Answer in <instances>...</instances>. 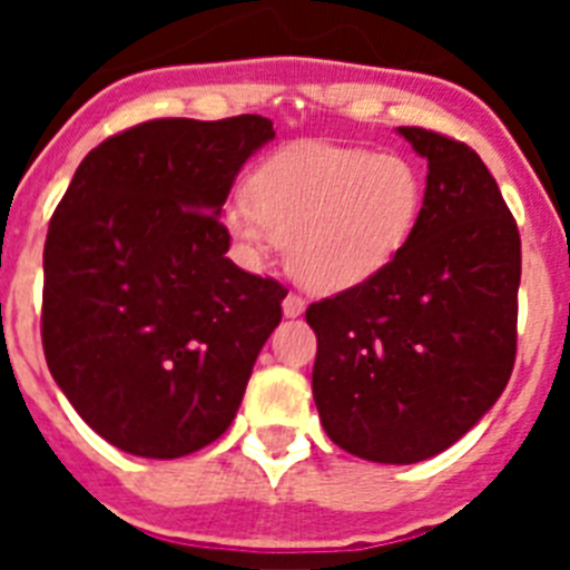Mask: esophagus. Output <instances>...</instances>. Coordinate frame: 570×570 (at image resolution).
Masks as SVG:
<instances>
[{
    "label": "esophagus",
    "instance_id": "esophagus-1",
    "mask_svg": "<svg viewBox=\"0 0 570 570\" xmlns=\"http://www.w3.org/2000/svg\"><path fill=\"white\" fill-rule=\"evenodd\" d=\"M282 311H285V316H299L305 311V299L299 294H288L282 302Z\"/></svg>",
    "mask_w": 570,
    "mask_h": 570
}]
</instances>
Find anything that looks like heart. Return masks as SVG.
Here are the masks:
<instances>
[{
    "mask_svg": "<svg viewBox=\"0 0 570 570\" xmlns=\"http://www.w3.org/2000/svg\"><path fill=\"white\" fill-rule=\"evenodd\" d=\"M425 208V176L402 154L296 145L250 176L225 225L250 254L288 242V268L311 291H345L405 250Z\"/></svg>",
    "mask_w": 570,
    "mask_h": 570,
    "instance_id": "1",
    "label": "heart"
}]
</instances>
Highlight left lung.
<instances>
[{"label": "left lung", "instance_id": "obj_1", "mask_svg": "<svg viewBox=\"0 0 570 570\" xmlns=\"http://www.w3.org/2000/svg\"><path fill=\"white\" fill-rule=\"evenodd\" d=\"M428 159L416 234L387 268L305 320L325 434L360 460L411 465L471 431L517 360L520 230L465 142L396 128Z\"/></svg>", "mask_w": 570, "mask_h": 570}]
</instances>
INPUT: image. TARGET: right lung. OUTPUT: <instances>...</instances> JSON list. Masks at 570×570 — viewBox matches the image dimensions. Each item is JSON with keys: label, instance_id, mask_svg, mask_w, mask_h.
Listing matches in <instances>:
<instances>
[{"label": "right lung", "instance_id": "right-lung-1", "mask_svg": "<svg viewBox=\"0 0 570 570\" xmlns=\"http://www.w3.org/2000/svg\"><path fill=\"white\" fill-rule=\"evenodd\" d=\"M274 122L150 119L105 139L45 239L42 347L102 440L148 460L210 445L239 411L288 291L228 259L223 205Z\"/></svg>", "mask_w": 570, "mask_h": 570}]
</instances>
